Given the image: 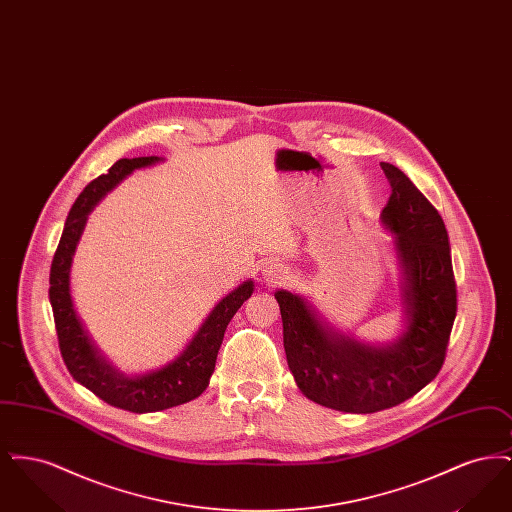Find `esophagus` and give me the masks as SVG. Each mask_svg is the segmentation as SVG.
Here are the masks:
<instances>
[{"mask_svg":"<svg viewBox=\"0 0 512 512\" xmlns=\"http://www.w3.org/2000/svg\"><path fill=\"white\" fill-rule=\"evenodd\" d=\"M286 278H288V270L282 267L280 263H267L263 267V280L270 284V286L282 284Z\"/></svg>","mask_w":512,"mask_h":512,"instance_id":"obj_1","label":"esophagus"}]
</instances>
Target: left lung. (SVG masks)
<instances>
[{
  "label": "left lung",
  "instance_id": "left-lung-1",
  "mask_svg": "<svg viewBox=\"0 0 512 512\" xmlns=\"http://www.w3.org/2000/svg\"><path fill=\"white\" fill-rule=\"evenodd\" d=\"M391 195L382 222L395 234L403 267L407 326L386 347L365 345L320 324L307 301L276 292L293 378L311 401L343 413L395 407L438 376L457 315L449 236L438 209L411 178L382 163Z\"/></svg>",
  "mask_w": 512,
  "mask_h": 512
}]
</instances>
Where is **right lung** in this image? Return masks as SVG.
<instances>
[{
  "instance_id": "right-lung-1",
  "label": "right lung",
  "mask_w": 512,
  "mask_h": 512,
  "mask_svg": "<svg viewBox=\"0 0 512 512\" xmlns=\"http://www.w3.org/2000/svg\"><path fill=\"white\" fill-rule=\"evenodd\" d=\"M155 161H159V157L119 159L107 174H101L82 190L67 217L49 270V301L65 365L74 380L96 393L99 399L130 413L163 411L199 397L209 386L228 322L253 293L251 280L228 293L211 311L184 353L161 370L126 378L99 355L76 317L71 299L69 274L74 249L84 230L88 213L96 207L99 199L113 190L124 176L153 165Z\"/></svg>"
}]
</instances>
